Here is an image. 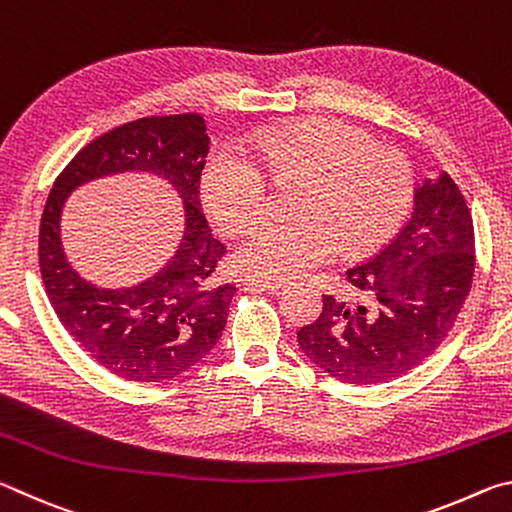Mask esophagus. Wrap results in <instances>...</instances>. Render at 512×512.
<instances>
[{"label": "esophagus", "instance_id": "34e87169", "mask_svg": "<svg viewBox=\"0 0 512 512\" xmlns=\"http://www.w3.org/2000/svg\"><path fill=\"white\" fill-rule=\"evenodd\" d=\"M244 284L248 289H264V291H280L287 287V280H271V277H255L250 275L244 280Z\"/></svg>", "mask_w": 512, "mask_h": 512}]
</instances>
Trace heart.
<instances>
[{
	"mask_svg": "<svg viewBox=\"0 0 512 512\" xmlns=\"http://www.w3.org/2000/svg\"><path fill=\"white\" fill-rule=\"evenodd\" d=\"M257 151L275 178H305L296 219H271L237 250L246 273L271 280L305 275L341 244L345 255H366L391 239L411 207L413 178L402 155L377 149L361 128L336 119H309L268 128ZM205 207L228 232L262 219L268 185L259 164L237 146H221L201 178Z\"/></svg>",
	"mask_w": 512,
	"mask_h": 512,
	"instance_id": "b5f03b06",
	"label": "heart"
}]
</instances>
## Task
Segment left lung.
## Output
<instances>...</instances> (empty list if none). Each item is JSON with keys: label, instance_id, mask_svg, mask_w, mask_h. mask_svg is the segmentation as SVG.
Instances as JSON below:
<instances>
[{"label": "left lung", "instance_id": "8db88e82", "mask_svg": "<svg viewBox=\"0 0 512 512\" xmlns=\"http://www.w3.org/2000/svg\"><path fill=\"white\" fill-rule=\"evenodd\" d=\"M474 225L447 171L413 189V214L391 244L348 271L366 302L323 296V311L298 329L305 357L345 384H381L429 359L470 293Z\"/></svg>", "mask_w": 512, "mask_h": 512}]
</instances>
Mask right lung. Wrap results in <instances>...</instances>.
<instances>
[{
    "label": "right lung",
    "instance_id": "1",
    "mask_svg": "<svg viewBox=\"0 0 512 512\" xmlns=\"http://www.w3.org/2000/svg\"><path fill=\"white\" fill-rule=\"evenodd\" d=\"M210 137L196 112L144 117L97 137L54 183L40 221V273L67 334L128 381H167L196 366L219 341L237 287L214 271L225 246L212 237L201 205V171ZM149 172L164 179L184 205L186 228L174 255L131 288H101L66 259L59 221L66 198L94 179Z\"/></svg>",
    "mask_w": 512,
    "mask_h": 512
}]
</instances>
